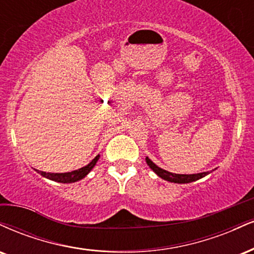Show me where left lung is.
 Here are the masks:
<instances>
[{
    "label": "left lung",
    "mask_w": 254,
    "mask_h": 254,
    "mask_svg": "<svg viewBox=\"0 0 254 254\" xmlns=\"http://www.w3.org/2000/svg\"><path fill=\"white\" fill-rule=\"evenodd\" d=\"M145 161L146 163H148V166L150 167L151 169L161 177V179L166 180V181H169V182H174V183H190V182L197 181V180L202 179V177L209 174V172L190 174V175H187V174H173L170 172H167V170L162 169L160 167H157L149 157H146Z\"/></svg>",
    "instance_id": "8db88e82"
}]
</instances>
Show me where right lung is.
<instances>
[{
    "label": "right lung",
    "mask_w": 254,
    "mask_h": 254,
    "mask_svg": "<svg viewBox=\"0 0 254 254\" xmlns=\"http://www.w3.org/2000/svg\"><path fill=\"white\" fill-rule=\"evenodd\" d=\"M98 160H99V155H97V156L87 164V166L82 167L78 170H73V172H69V173H46V172H41V170H36V172H38L40 175L46 177V179L52 180V181L60 182V183H72L84 179V177L93 169V167L96 166Z\"/></svg>",
    "instance_id": "obj_1"
}]
</instances>
